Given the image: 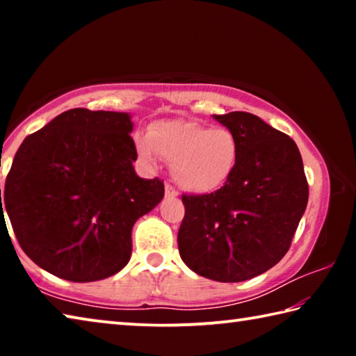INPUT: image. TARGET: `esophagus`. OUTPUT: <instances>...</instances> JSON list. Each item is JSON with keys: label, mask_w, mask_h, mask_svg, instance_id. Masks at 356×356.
I'll use <instances>...</instances> for the list:
<instances>
[{"label": "esophagus", "mask_w": 356, "mask_h": 356, "mask_svg": "<svg viewBox=\"0 0 356 356\" xmlns=\"http://www.w3.org/2000/svg\"><path fill=\"white\" fill-rule=\"evenodd\" d=\"M177 195H179V193L172 185H170V184L165 185V196L168 197V200H172V197H176Z\"/></svg>", "instance_id": "34e87169"}]
</instances>
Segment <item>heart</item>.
<instances>
[{
    "label": "heart",
    "instance_id": "obj_1",
    "mask_svg": "<svg viewBox=\"0 0 356 356\" xmlns=\"http://www.w3.org/2000/svg\"><path fill=\"white\" fill-rule=\"evenodd\" d=\"M141 159L154 165L156 154L172 165V177L184 190L212 193L232 177L240 146L237 136L226 127L209 129L184 119L156 120L147 136H136Z\"/></svg>",
    "mask_w": 356,
    "mask_h": 356
}]
</instances>
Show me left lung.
Masks as SVG:
<instances>
[{
  "label": "left lung",
  "mask_w": 356,
  "mask_h": 356,
  "mask_svg": "<svg viewBox=\"0 0 356 356\" xmlns=\"http://www.w3.org/2000/svg\"><path fill=\"white\" fill-rule=\"evenodd\" d=\"M213 119L237 136V168L215 193L182 196L179 252L204 278L240 282L284 257L308 204V180L292 138L251 113Z\"/></svg>",
  "instance_id": "left-lung-1"
}]
</instances>
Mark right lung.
Listing matches in <instances>:
<instances>
[{
  "label": "right lung",
  "instance_id": "1",
  "mask_svg": "<svg viewBox=\"0 0 356 356\" xmlns=\"http://www.w3.org/2000/svg\"><path fill=\"white\" fill-rule=\"evenodd\" d=\"M131 130L129 113L74 108L17 150L0 215L4 205L22 250L48 273L91 282L129 264L134 225L165 196L159 177L135 172Z\"/></svg>",
  "mask_w": 356,
  "mask_h": 356
}]
</instances>
